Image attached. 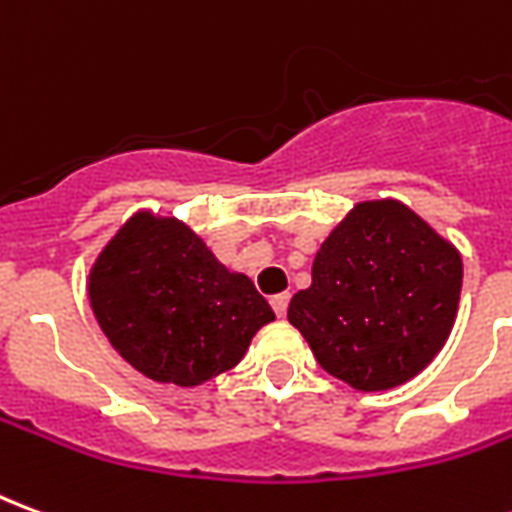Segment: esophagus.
Instances as JSON below:
<instances>
[{
    "instance_id": "obj_1",
    "label": "esophagus",
    "mask_w": 512,
    "mask_h": 512,
    "mask_svg": "<svg viewBox=\"0 0 512 512\" xmlns=\"http://www.w3.org/2000/svg\"><path fill=\"white\" fill-rule=\"evenodd\" d=\"M288 301H290L288 293H279V296L271 299V307H274V312H277V318H285V312H288Z\"/></svg>"
}]
</instances>
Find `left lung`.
Wrapping results in <instances>:
<instances>
[{"mask_svg": "<svg viewBox=\"0 0 512 512\" xmlns=\"http://www.w3.org/2000/svg\"><path fill=\"white\" fill-rule=\"evenodd\" d=\"M461 282V252L419 213L392 197L362 200L321 244L288 321L329 376L384 392L444 348Z\"/></svg>", "mask_w": 512, "mask_h": 512, "instance_id": "left-lung-1", "label": "left lung"}]
</instances>
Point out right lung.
I'll return each mask as SVG.
<instances>
[{"label":"right lung","instance_id":"1","mask_svg":"<svg viewBox=\"0 0 512 512\" xmlns=\"http://www.w3.org/2000/svg\"><path fill=\"white\" fill-rule=\"evenodd\" d=\"M87 296L117 354L158 384L200 386L244 359L274 310L175 216L136 211L98 252Z\"/></svg>","mask_w":512,"mask_h":512}]
</instances>
